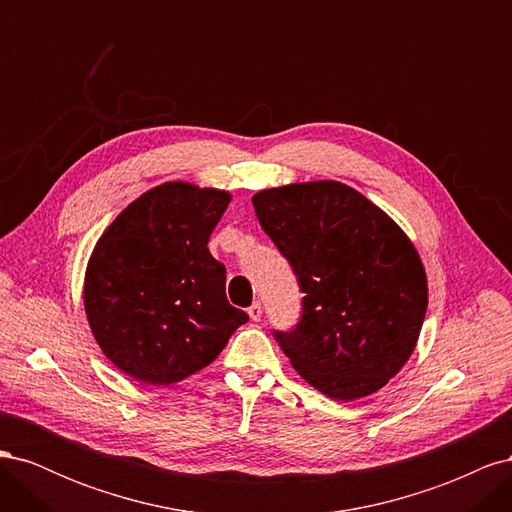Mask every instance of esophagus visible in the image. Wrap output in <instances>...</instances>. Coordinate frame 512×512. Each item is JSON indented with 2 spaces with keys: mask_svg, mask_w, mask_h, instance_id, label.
Returning a JSON list of instances; mask_svg holds the SVG:
<instances>
[{
  "mask_svg": "<svg viewBox=\"0 0 512 512\" xmlns=\"http://www.w3.org/2000/svg\"><path fill=\"white\" fill-rule=\"evenodd\" d=\"M247 314H250L252 320H260L262 318V305L258 301H254L250 307H247Z\"/></svg>",
  "mask_w": 512,
  "mask_h": 512,
  "instance_id": "esophagus-1",
  "label": "esophagus"
}]
</instances>
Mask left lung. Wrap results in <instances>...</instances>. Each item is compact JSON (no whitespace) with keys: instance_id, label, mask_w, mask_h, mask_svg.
I'll return each instance as SVG.
<instances>
[{"instance_id":"obj_1","label":"left lung","mask_w":512,"mask_h":512,"mask_svg":"<svg viewBox=\"0 0 512 512\" xmlns=\"http://www.w3.org/2000/svg\"><path fill=\"white\" fill-rule=\"evenodd\" d=\"M252 203L305 294L297 327L273 331L292 367L337 401L382 389L427 312L425 267L406 232L339 181L262 190Z\"/></svg>"}]
</instances>
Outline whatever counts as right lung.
Wrapping results in <instances>:
<instances>
[{
    "label": "right lung",
    "mask_w": 512,
    "mask_h": 512,
    "mask_svg": "<svg viewBox=\"0 0 512 512\" xmlns=\"http://www.w3.org/2000/svg\"><path fill=\"white\" fill-rule=\"evenodd\" d=\"M230 194L185 181L158 185L123 209L85 271V314L123 374L175 384L218 359L247 314L226 299V269L209 237Z\"/></svg>",
    "instance_id": "right-lung-1"
}]
</instances>
